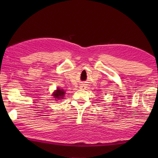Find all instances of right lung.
I'll use <instances>...</instances> for the list:
<instances>
[{
  "label": "right lung",
  "instance_id": "add662e5",
  "mask_svg": "<svg viewBox=\"0 0 158 158\" xmlns=\"http://www.w3.org/2000/svg\"><path fill=\"white\" fill-rule=\"evenodd\" d=\"M52 95H53L52 96L54 97V98L56 99L55 100H60V99L63 100V98L64 97V95H65V92L64 89H60L59 88H58L56 91H54V92H53Z\"/></svg>",
  "mask_w": 158,
  "mask_h": 158
}]
</instances>
